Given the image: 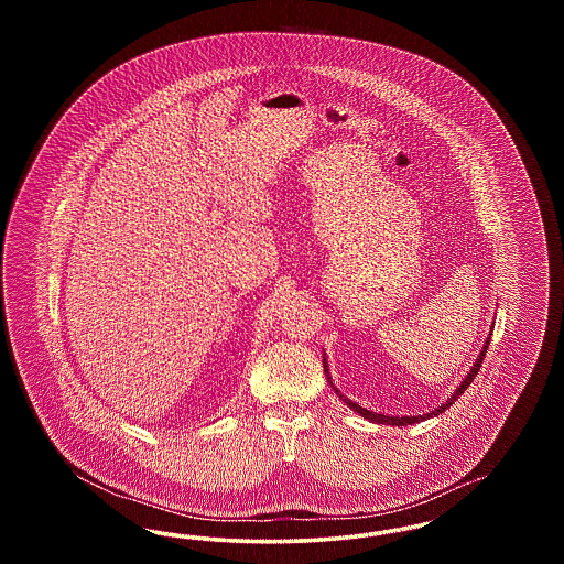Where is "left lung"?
Masks as SVG:
<instances>
[{
  "label": "left lung",
  "mask_w": 564,
  "mask_h": 564,
  "mask_svg": "<svg viewBox=\"0 0 564 564\" xmlns=\"http://www.w3.org/2000/svg\"><path fill=\"white\" fill-rule=\"evenodd\" d=\"M492 327H495V322L490 325V332H492ZM488 345H490V334H488V338H486V343H484L482 350H480V355H478V359L474 361V366L469 368V372L467 376L458 382V387H456L455 391L451 393V398L446 400V402L442 403V405H437V408H433L430 412H425V414H416V416H393V414H382V412H372V410H368V408H364V405H359V403L352 402L349 398H345L336 387H334V382H332V376H329V366H327V357H325V352H323V372L327 376V382L332 384V389H334V393L343 400V402L349 405L352 412H357L359 416H364L366 421H370V423H376V425H393V427H405V425H414V423H423V421H427V419H433V416H437V414H442L444 410H448L453 403L458 400V395H463L465 393V389L474 382V378L478 375V370H480V366H482L484 355H486V350H488Z\"/></svg>",
  "instance_id": "left-lung-1"
}]
</instances>
